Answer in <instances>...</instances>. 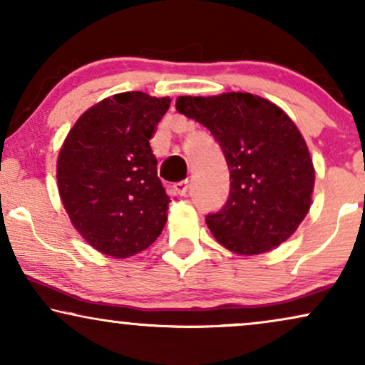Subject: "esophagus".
Wrapping results in <instances>:
<instances>
[{"label": "esophagus", "mask_w": 365, "mask_h": 365, "mask_svg": "<svg viewBox=\"0 0 365 365\" xmlns=\"http://www.w3.org/2000/svg\"><path fill=\"white\" fill-rule=\"evenodd\" d=\"M173 191L179 194V196H186L187 191H189V181L186 179V181H179L173 186Z\"/></svg>", "instance_id": "34e87169"}]
</instances>
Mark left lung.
Returning <instances> with one entry per match:
<instances>
[{"instance_id":"1","label":"left lung","mask_w":365,"mask_h":365,"mask_svg":"<svg viewBox=\"0 0 365 365\" xmlns=\"http://www.w3.org/2000/svg\"><path fill=\"white\" fill-rule=\"evenodd\" d=\"M176 109L211 131L226 158L231 189L206 222L229 251H271L296 231L311 207L314 166L291 118L249 93L181 96Z\"/></svg>"}]
</instances>
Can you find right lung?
Returning a JSON list of instances; mask_svg holds the SVG:
<instances>
[{"label": "right lung", "instance_id": "obj_1", "mask_svg": "<svg viewBox=\"0 0 365 365\" xmlns=\"http://www.w3.org/2000/svg\"><path fill=\"white\" fill-rule=\"evenodd\" d=\"M169 98L119 93L78 119L58 158V186L73 226L106 256H134L156 241L169 196L149 139Z\"/></svg>", "mask_w": 365, "mask_h": 365}]
</instances>
